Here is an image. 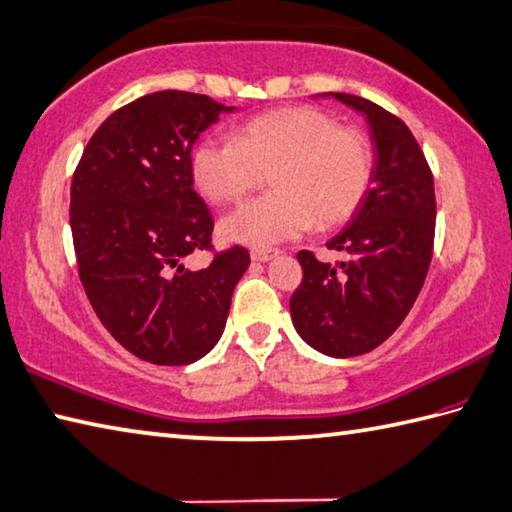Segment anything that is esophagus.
I'll use <instances>...</instances> for the list:
<instances>
[{
    "instance_id": "obj_1",
    "label": "esophagus",
    "mask_w": 512,
    "mask_h": 512,
    "mask_svg": "<svg viewBox=\"0 0 512 512\" xmlns=\"http://www.w3.org/2000/svg\"><path fill=\"white\" fill-rule=\"evenodd\" d=\"M276 256H278L276 249H254L252 252L254 263H267V260H272Z\"/></svg>"
}]
</instances>
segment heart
Wrapping results in <instances>:
<instances>
[{
    "label": "heart",
    "instance_id": "obj_1",
    "mask_svg": "<svg viewBox=\"0 0 512 512\" xmlns=\"http://www.w3.org/2000/svg\"><path fill=\"white\" fill-rule=\"evenodd\" d=\"M265 171L272 194L220 220L225 243L272 247L312 223L318 229L343 223L368 194L372 149L359 129L339 127L310 106H292L243 122L234 140L202 138L189 156L194 187L216 205L243 198Z\"/></svg>",
    "mask_w": 512,
    "mask_h": 512
}]
</instances>
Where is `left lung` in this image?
Here are the masks:
<instances>
[{
	"label": "left lung",
	"mask_w": 512,
	"mask_h": 512,
	"mask_svg": "<svg viewBox=\"0 0 512 512\" xmlns=\"http://www.w3.org/2000/svg\"><path fill=\"white\" fill-rule=\"evenodd\" d=\"M334 98L370 124L374 169L359 209L327 247L336 265L298 252L303 281L289 298L301 339L334 359L372 352L403 323L426 281L435 243V182L412 131L359 95Z\"/></svg>",
	"instance_id": "8db88e82"
}]
</instances>
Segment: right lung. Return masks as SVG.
<instances>
[{"label":"right lung","instance_id":"right-lung-1","mask_svg":"<svg viewBox=\"0 0 512 512\" xmlns=\"http://www.w3.org/2000/svg\"><path fill=\"white\" fill-rule=\"evenodd\" d=\"M231 111L209 95L149 93L102 122L75 169L71 231L84 292L113 339L153 365L211 352L249 267L238 245L205 269L185 267L214 231L194 191L191 149Z\"/></svg>","mask_w":512,"mask_h":512}]
</instances>
